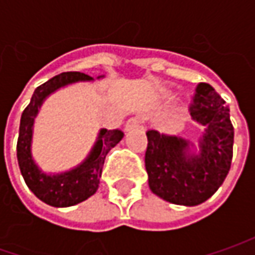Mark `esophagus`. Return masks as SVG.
Wrapping results in <instances>:
<instances>
[{
  "label": "esophagus",
  "instance_id": "1",
  "mask_svg": "<svg viewBox=\"0 0 255 255\" xmlns=\"http://www.w3.org/2000/svg\"><path fill=\"white\" fill-rule=\"evenodd\" d=\"M140 125H142L140 118H130L128 122L125 123V130L129 132V130H133V129H137V128H140Z\"/></svg>",
  "mask_w": 255,
  "mask_h": 255
}]
</instances>
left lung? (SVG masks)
<instances>
[{
    "mask_svg": "<svg viewBox=\"0 0 255 255\" xmlns=\"http://www.w3.org/2000/svg\"><path fill=\"white\" fill-rule=\"evenodd\" d=\"M191 119L204 132L199 152L180 136L147 130L144 166L150 190L163 200L179 206H197L219 190L233 159L234 128L230 109L209 84H199L190 105Z\"/></svg>",
    "mask_w": 255,
    "mask_h": 255,
    "instance_id": "8db88e82",
    "label": "left lung"
}]
</instances>
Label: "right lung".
Instances as JSON below:
<instances>
[{
	"label": "right lung",
	"mask_w": 255,
	"mask_h": 255,
	"mask_svg": "<svg viewBox=\"0 0 255 255\" xmlns=\"http://www.w3.org/2000/svg\"><path fill=\"white\" fill-rule=\"evenodd\" d=\"M102 76H98V79ZM93 81L92 76L81 72H64L56 75L48 82L35 89L29 105L25 108L19 123V134L16 143V157L19 170L26 186L35 196L52 207H69L93 196L102 176L106 154L122 140L123 132L119 129H101L92 150L81 164L68 171L48 174L35 163L31 153L34 121L44 101L59 88L75 82Z\"/></svg>",
	"instance_id": "obj_1"
}]
</instances>
